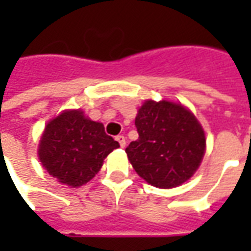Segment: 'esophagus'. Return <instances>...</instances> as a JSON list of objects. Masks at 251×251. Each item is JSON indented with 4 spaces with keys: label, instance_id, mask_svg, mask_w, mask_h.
<instances>
[{
    "label": "esophagus",
    "instance_id": "34e87169",
    "mask_svg": "<svg viewBox=\"0 0 251 251\" xmlns=\"http://www.w3.org/2000/svg\"><path fill=\"white\" fill-rule=\"evenodd\" d=\"M115 140L118 141V144H120L121 148H125V145H126L125 136H117V138H115Z\"/></svg>",
    "mask_w": 251,
    "mask_h": 251
}]
</instances>
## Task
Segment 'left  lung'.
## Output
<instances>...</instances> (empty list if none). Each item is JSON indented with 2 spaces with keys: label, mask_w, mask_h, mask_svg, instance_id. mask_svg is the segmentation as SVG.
Masks as SVG:
<instances>
[{
  "label": "left lung",
  "mask_w": 251,
  "mask_h": 251,
  "mask_svg": "<svg viewBox=\"0 0 251 251\" xmlns=\"http://www.w3.org/2000/svg\"><path fill=\"white\" fill-rule=\"evenodd\" d=\"M138 140L125 152L137 174L157 188H174L192 177L205 152L203 127L181 103L145 100L136 117Z\"/></svg>",
  "instance_id": "8db88e82"
}]
</instances>
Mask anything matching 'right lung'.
I'll return each instance as SVG.
<instances>
[{
	"label": "right lung",
	"instance_id": "right-lung-1",
	"mask_svg": "<svg viewBox=\"0 0 251 251\" xmlns=\"http://www.w3.org/2000/svg\"><path fill=\"white\" fill-rule=\"evenodd\" d=\"M120 144L104 133L103 124L66 110L47 124L39 144V158L62 184L80 187L98 174L103 160Z\"/></svg>",
	"mask_w": 251,
	"mask_h": 251
}]
</instances>
